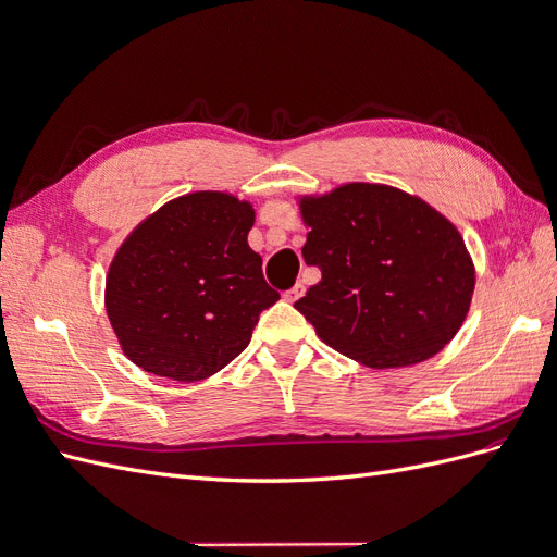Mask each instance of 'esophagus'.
I'll return each mask as SVG.
<instances>
[{"label": "esophagus", "mask_w": 557, "mask_h": 557, "mask_svg": "<svg viewBox=\"0 0 557 557\" xmlns=\"http://www.w3.org/2000/svg\"><path fill=\"white\" fill-rule=\"evenodd\" d=\"M301 295H305V285H301V283H295L290 290H285V293H283V299H285V301H297Z\"/></svg>", "instance_id": "obj_1"}]
</instances>
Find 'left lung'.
Listing matches in <instances>:
<instances>
[{
    "label": "left lung",
    "mask_w": 557,
    "mask_h": 557,
    "mask_svg": "<svg viewBox=\"0 0 557 557\" xmlns=\"http://www.w3.org/2000/svg\"><path fill=\"white\" fill-rule=\"evenodd\" d=\"M301 256L320 281L295 301L342 356L395 369L436 356L469 313L476 285L462 234L428 201L383 183L299 197Z\"/></svg>",
    "instance_id": "8db88e82"
}]
</instances>
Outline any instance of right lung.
<instances>
[{"instance_id":"right-lung-1","label":"right lung","mask_w":557,"mask_h":557,"mask_svg":"<svg viewBox=\"0 0 557 557\" xmlns=\"http://www.w3.org/2000/svg\"><path fill=\"white\" fill-rule=\"evenodd\" d=\"M250 201L199 190L129 232L107 274L104 305L125 356L156 376L195 383L248 346L278 293L248 246Z\"/></svg>"}]
</instances>
